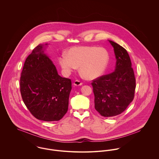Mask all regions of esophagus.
<instances>
[{
	"label": "esophagus",
	"mask_w": 159,
	"mask_h": 159,
	"mask_svg": "<svg viewBox=\"0 0 159 159\" xmlns=\"http://www.w3.org/2000/svg\"><path fill=\"white\" fill-rule=\"evenodd\" d=\"M73 84L76 86H81L83 84V83H81L80 81L79 80H76L74 81Z\"/></svg>",
	"instance_id": "1"
}]
</instances>
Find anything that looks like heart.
Segmentation results:
<instances>
[{
  "mask_svg": "<svg viewBox=\"0 0 159 159\" xmlns=\"http://www.w3.org/2000/svg\"><path fill=\"white\" fill-rule=\"evenodd\" d=\"M110 59L109 52L103 47L77 46L70 48L59 58V64L66 75L80 70L88 79L93 80L101 76L105 71Z\"/></svg>",
  "mask_w": 159,
  "mask_h": 159,
  "instance_id": "b5f03b06",
  "label": "heart"
}]
</instances>
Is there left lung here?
<instances>
[{
    "mask_svg": "<svg viewBox=\"0 0 159 159\" xmlns=\"http://www.w3.org/2000/svg\"><path fill=\"white\" fill-rule=\"evenodd\" d=\"M116 59L114 71L92 81L95 110L104 117H112L125 110L134 98L136 80L129 55L113 41Z\"/></svg>",
    "mask_w": 159,
    "mask_h": 159,
    "instance_id": "1",
    "label": "left lung"
}]
</instances>
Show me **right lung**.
I'll return each instance as SVG.
<instances>
[{
  "instance_id": "right-lung-1",
  "label": "right lung",
  "mask_w": 159,
  "mask_h": 159,
  "mask_svg": "<svg viewBox=\"0 0 159 159\" xmlns=\"http://www.w3.org/2000/svg\"><path fill=\"white\" fill-rule=\"evenodd\" d=\"M39 45L26 58L20 78L23 102L37 119L57 121L68 110L71 82L58 75L52 61Z\"/></svg>"
}]
</instances>
